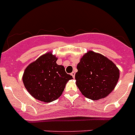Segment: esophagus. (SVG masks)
<instances>
[{"label": "esophagus", "mask_w": 135, "mask_h": 135, "mask_svg": "<svg viewBox=\"0 0 135 135\" xmlns=\"http://www.w3.org/2000/svg\"><path fill=\"white\" fill-rule=\"evenodd\" d=\"M71 74V75L73 76V78H74V77H75V73H74V72H73V73H72L71 74Z\"/></svg>", "instance_id": "obj_1"}]
</instances>
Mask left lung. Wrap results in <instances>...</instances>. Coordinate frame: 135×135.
Listing matches in <instances>:
<instances>
[{"mask_svg": "<svg viewBox=\"0 0 135 135\" xmlns=\"http://www.w3.org/2000/svg\"><path fill=\"white\" fill-rule=\"evenodd\" d=\"M77 69L76 84L82 95L92 100L108 96L119 78V70L112 61L91 51L80 59Z\"/></svg>", "mask_w": 135, "mask_h": 135, "instance_id": "left-lung-1", "label": "left lung"}]
</instances>
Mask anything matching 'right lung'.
Segmentation results:
<instances>
[{
	"label": "right lung",
	"mask_w": 135,
	"mask_h": 135,
	"mask_svg": "<svg viewBox=\"0 0 135 135\" xmlns=\"http://www.w3.org/2000/svg\"><path fill=\"white\" fill-rule=\"evenodd\" d=\"M57 58L51 52L43 55L25 69L22 80L25 88L36 99L51 102L58 99L66 84L73 76L65 67L57 65Z\"/></svg>",
	"instance_id": "obj_1"
}]
</instances>
